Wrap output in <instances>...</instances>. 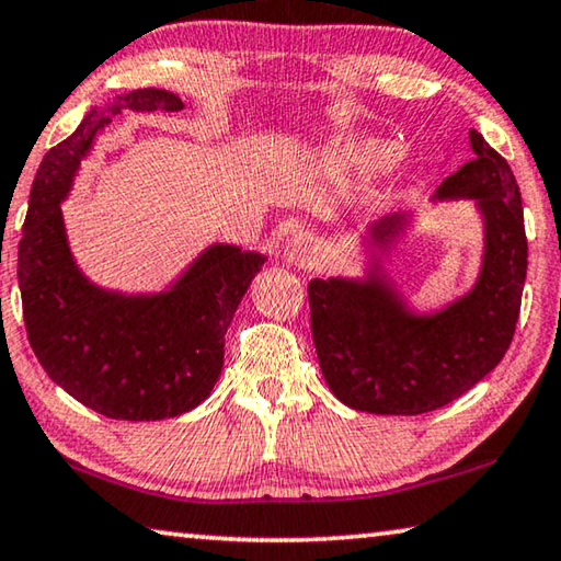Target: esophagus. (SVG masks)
<instances>
[{
	"mask_svg": "<svg viewBox=\"0 0 561 561\" xmlns=\"http://www.w3.org/2000/svg\"><path fill=\"white\" fill-rule=\"evenodd\" d=\"M286 261L290 265H300V268H306V265H312L318 261V245L316 241L310 239L306 233H296L286 245Z\"/></svg>",
	"mask_w": 561,
	"mask_h": 561,
	"instance_id": "obj_1",
	"label": "esophagus"
}]
</instances>
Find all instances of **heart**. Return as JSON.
<instances>
[{"instance_id":"1","label":"heart","mask_w":561,"mask_h":561,"mask_svg":"<svg viewBox=\"0 0 561 561\" xmlns=\"http://www.w3.org/2000/svg\"><path fill=\"white\" fill-rule=\"evenodd\" d=\"M411 147H399L394 142L385 140V137H369L355 147H350V164L357 167L359 172H377L381 167H397L411 160Z\"/></svg>"}]
</instances>
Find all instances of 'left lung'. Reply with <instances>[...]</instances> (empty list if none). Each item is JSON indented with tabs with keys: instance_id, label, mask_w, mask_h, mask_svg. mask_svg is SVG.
<instances>
[{
	"instance_id": "8db88e82",
	"label": "left lung",
	"mask_w": 561,
	"mask_h": 561,
	"mask_svg": "<svg viewBox=\"0 0 561 561\" xmlns=\"http://www.w3.org/2000/svg\"><path fill=\"white\" fill-rule=\"evenodd\" d=\"M476 160L446 176L431 202H473L483 255L473 286L424 312L387 271L414 229L411 211L387 214L359 233L365 273L308 283L322 377L342 404L379 416H416L450 404L493 371L513 342L527 278L523 196L485 137L470 130Z\"/></svg>"
}]
</instances>
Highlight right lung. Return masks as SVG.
Listing matches in <instances>:
<instances>
[{"instance_id":"1","label":"right lung","mask_w":561,"mask_h":561,"mask_svg":"<svg viewBox=\"0 0 561 561\" xmlns=\"http://www.w3.org/2000/svg\"><path fill=\"white\" fill-rule=\"evenodd\" d=\"M182 107V98L162 88L91 107L76 133L46 152L28 194L19 241L28 342L58 387L107 419L162 421L209 399L224 367L226 330L268 261L241 245L211 243L157 293L103 288L76 263L61 204L95 137L125 111Z\"/></svg>"}]
</instances>
